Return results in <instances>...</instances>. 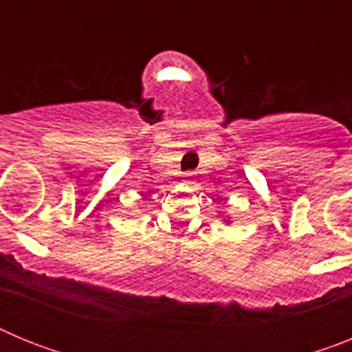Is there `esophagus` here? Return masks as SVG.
Segmentation results:
<instances>
[{
  "label": "esophagus",
  "instance_id": "obj_1",
  "mask_svg": "<svg viewBox=\"0 0 352 352\" xmlns=\"http://www.w3.org/2000/svg\"><path fill=\"white\" fill-rule=\"evenodd\" d=\"M185 183H188V185H190V183H194V174H192V173H188V174H186Z\"/></svg>",
  "mask_w": 352,
  "mask_h": 352
}]
</instances>
